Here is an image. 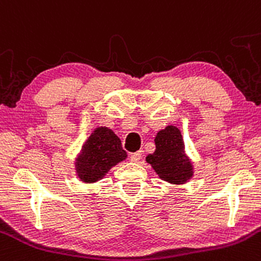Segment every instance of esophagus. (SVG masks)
I'll return each mask as SVG.
<instances>
[{"label":"esophagus","instance_id":"esophagus-1","mask_svg":"<svg viewBox=\"0 0 261 261\" xmlns=\"http://www.w3.org/2000/svg\"><path fill=\"white\" fill-rule=\"evenodd\" d=\"M142 156V151H138V152H133L130 155V160L134 161V163H138V161L141 159Z\"/></svg>","mask_w":261,"mask_h":261}]
</instances>
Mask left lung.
Here are the masks:
<instances>
[{"label": "left lung", "instance_id": "left-lung-1", "mask_svg": "<svg viewBox=\"0 0 261 261\" xmlns=\"http://www.w3.org/2000/svg\"><path fill=\"white\" fill-rule=\"evenodd\" d=\"M156 150L146 158V161L163 180L172 184H182L193 175L190 163L184 155V142L180 130L167 126L159 131L155 138Z\"/></svg>", "mask_w": 261, "mask_h": 261}]
</instances>
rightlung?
<instances>
[{"label": "right lung", "mask_w": 261, "mask_h": 261, "mask_svg": "<svg viewBox=\"0 0 261 261\" xmlns=\"http://www.w3.org/2000/svg\"><path fill=\"white\" fill-rule=\"evenodd\" d=\"M125 158L126 151L114 131L108 127L96 128L82 147L76 165L79 177L85 182H94Z\"/></svg>", "instance_id": "1"}]
</instances>
